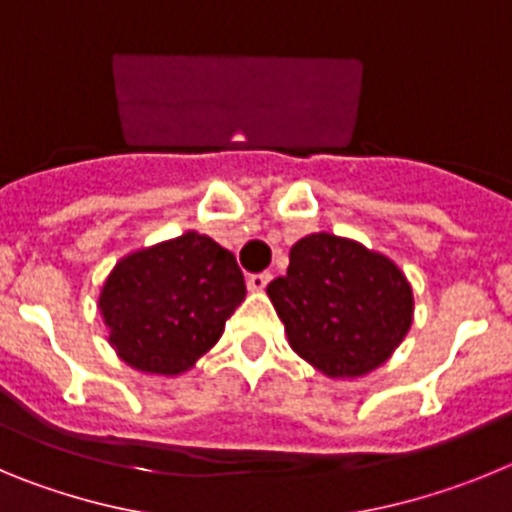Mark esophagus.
Segmentation results:
<instances>
[{
  "label": "esophagus",
  "mask_w": 512,
  "mask_h": 512,
  "mask_svg": "<svg viewBox=\"0 0 512 512\" xmlns=\"http://www.w3.org/2000/svg\"><path fill=\"white\" fill-rule=\"evenodd\" d=\"M271 282V274L269 271H259V274H248L246 284L251 292H261V289H266V284Z\"/></svg>",
  "instance_id": "1"
}]
</instances>
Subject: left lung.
<instances>
[{
    "mask_svg": "<svg viewBox=\"0 0 512 512\" xmlns=\"http://www.w3.org/2000/svg\"><path fill=\"white\" fill-rule=\"evenodd\" d=\"M292 348L328 377H361L390 359L413 323V292L379 253L328 233L289 251L266 287Z\"/></svg>",
    "mask_w": 512,
    "mask_h": 512,
    "instance_id": "left-lung-1",
    "label": "left lung"
}]
</instances>
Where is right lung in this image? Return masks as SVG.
<instances>
[{
  "instance_id": "obj_1",
  "label": "right lung",
  "mask_w": 512,
  "mask_h": 512,
  "mask_svg": "<svg viewBox=\"0 0 512 512\" xmlns=\"http://www.w3.org/2000/svg\"><path fill=\"white\" fill-rule=\"evenodd\" d=\"M243 297L233 253L207 235L184 233L122 259L104 282L99 310L122 361L179 374L215 346Z\"/></svg>"
}]
</instances>
